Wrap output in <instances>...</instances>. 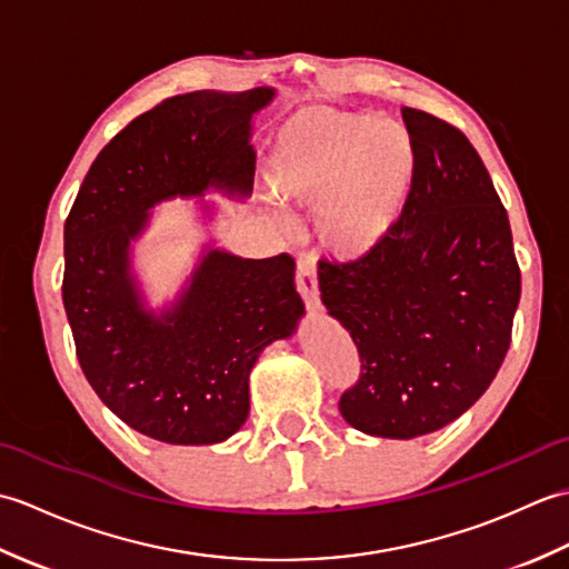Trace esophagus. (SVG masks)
<instances>
[{
	"mask_svg": "<svg viewBox=\"0 0 569 569\" xmlns=\"http://www.w3.org/2000/svg\"><path fill=\"white\" fill-rule=\"evenodd\" d=\"M296 283H298V293L303 296L308 310H320V291H318V273L316 266L308 257L298 259V273H296Z\"/></svg>",
	"mask_w": 569,
	"mask_h": 569,
	"instance_id": "obj_1",
	"label": "esophagus"
}]
</instances>
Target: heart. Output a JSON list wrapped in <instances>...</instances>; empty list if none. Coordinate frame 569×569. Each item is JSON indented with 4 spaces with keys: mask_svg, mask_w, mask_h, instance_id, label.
<instances>
[{
    "mask_svg": "<svg viewBox=\"0 0 569 569\" xmlns=\"http://www.w3.org/2000/svg\"><path fill=\"white\" fill-rule=\"evenodd\" d=\"M408 127L365 112L303 107L276 131L269 178L276 196L316 212L325 253L342 261L377 251L401 222L416 183ZM281 217V210H273Z\"/></svg>",
    "mask_w": 569,
    "mask_h": 569,
    "instance_id": "heart-1",
    "label": "heart"
}]
</instances>
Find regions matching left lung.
Segmentation results:
<instances>
[{
    "instance_id": "1",
    "label": "left lung",
    "mask_w": 569,
    "mask_h": 569,
    "mask_svg": "<svg viewBox=\"0 0 569 569\" xmlns=\"http://www.w3.org/2000/svg\"><path fill=\"white\" fill-rule=\"evenodd\" d=\"M418 171L401 222L365 259L320 261V298L361 361L340 413L373 438L450 426L489 389L521 298L509 214L477 149L403 107Z\"/></svg>"
}]
</instances>
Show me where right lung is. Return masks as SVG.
<instances>
[{
    "mask_svg": "<svg viewBox=\"0 0 569 569\" xmlns=\"http://www.w3.org/2000/svg\"><path fill=\"white\" fill-rule=\"evenodd\" d=\"M273 98L198 90L156 104L100 151L66 220L63 306L80 367L119 420L159 442L232 438L259 355L306 312L288 253L244 259L210 241L163 308L147 303L131 266L159 202L251 196V119ZM200 210L214 214L204 200Z\"/></svg>",
    "mask_w": 569,
    "mask_h": 569,
    "instance_id": "1",
    "label": "right lung"
}]
</instances>
